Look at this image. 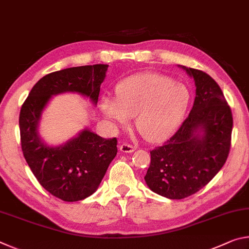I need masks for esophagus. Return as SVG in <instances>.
Masks as SVG:
<instances>
[{
	"label": "esophagus",
	"instance_id": "34e87169",
	"mask_svg": "<svg viewBox=\"0 0 249 249\" xmlns=\"http://www.w3.org/2000/svg\"><path fill=\"white\" fill-rule=\"evenodd\" d=\"M120 149L121 151H123V153H133L136 148H135V146L128 144V142H123V144L120 146Z\"/></svg>",
	"mask_w": 249,
	"mask_h": 249
}]
</instances>
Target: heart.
<instances>
[{
  "label": "heart",
  "instance_id": "obj_1",
  "mask_svg": "<svg viewBox=\"0 0 249 249\" xmlns=\"http://www.w3.org/2000/svg\"><path fill=\"white\" fill-rule=\"evenodd\" d=\"M116 99L104 98L102 111L109 120L126 126L135 116L140 133L149 142L166 140L181 123L190 103V91L168 75L142 73L122 81Z\"/></svg>",
  "mask_w": 249,
  "mask_h": 249
}]
</instances>
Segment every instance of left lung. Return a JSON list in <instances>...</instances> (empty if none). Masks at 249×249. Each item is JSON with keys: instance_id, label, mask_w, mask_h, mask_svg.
I'll return each instance as SVG.
<instances>
[{"instance_id": "obj_1", "label": "left lung", "mask_w": 249, "mask_h": 249, "mask_svg": "<svg viewBox=\"0 0 249 249\" xmlns=\"http://www.w3.org/2000/svg\"><path fill=\"white\" fill-rule=\"evenodd\" d=\"M184 69L195 79V103L178 130L150 150L145 176L151 191L174 200L195 195L221 170L229 157L233 129L231 107L215 80L202 70ZM197 130L204 132L202 137Z\"/></svg>"}]
</instances>
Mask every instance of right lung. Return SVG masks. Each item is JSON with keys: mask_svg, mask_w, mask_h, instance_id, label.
Masks as SVG:
<instances>
[{"mask_svg": "<svg viewBox=\"0 0 249 249\" xmlns=\"http://www.w3.org/2000/svg\"><path fill=\"white\" fill-rule=\"evenodd\" d=\"M107 65L73 67L46 74L29 92L19 113L20 145L34 176L50 195L66 202L90 196L117 154V140L83 130L64 146L49 147L39 140L37 125L52 95L78 92L98 103Z\"/></svg>", "mask_w": 249, "mask_h": 249, "instance_id": "obj_1", "label": "right lung"}]
</instances>
